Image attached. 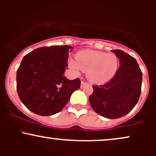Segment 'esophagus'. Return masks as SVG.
I'll return each mask as SVG.
<instances>
[{"instance_id":"obj_1","label":"esophagus","mask_w":156,"mask_h":156,"mask_svg":"<svg viewBox=\"0 0 156 156\" xmlns=\"http://www.w3.org/2000/svg\"><path fill=\"white\" fill-rule=\"evenodd\" d=\"M86 84H87V82L84 81V80H82V81H81V84H80V87H81V88H83V87H85Z\"/></svg>"}]
</instances>
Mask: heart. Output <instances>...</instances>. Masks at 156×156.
<instances>
[{"label": "heart", "instance_id": "b5f03b06", "mask_svg": "<svg viewBox=\"0 0 156 156\" xmlns=\"http://www.w3.org/2000/svg\"><path fill=\"white\" fill-rule=\"evenodd\" d=\"M119 61L114 53L103 51H81L76 55V62L69 61V67L76 71L80 69L87 73V77L94 83H105L114 77Z\"/></svg>", "mask_w": 156, "mask_h": 156}]
</instances>
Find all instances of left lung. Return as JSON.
<instances>
[{"mask_svg":"<svg viewBox=\"0 0 156 156\" xmlns=\"http://www.w3.org/2000/svg\"><path fill=\"white\" fill-rule=\"evenodd\" d=\"M120 66L109 81L93 85L89 103L96 113L108 119L126 115L134 108L141 92L142 73L136 60L120 50H112Z\"/></svg>","mask_w":156,"mask_h":156,"instance_id":"left-lung-1","label":"left lung"}]
</instances>
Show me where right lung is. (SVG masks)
Returning <instances> with one entry per match:
<instances>
[{
  "mask_svg": "<svg viewBox=\"0 0 156 156\" xmlns=\"http://www.w3.org/2000/svg\"><path fill=\"white\" fill-rule=\"evenodd\" d=\"M69 45L41 47L23 57L17 71V91L27 108L40 116H51L63 109L80 80L64 76Z\"/></svg>",
  "mask_w": 156,
  "mask_h": 156,
  "instance_id": "obj_1",
  "label": "right lung"
}]
</instances>
